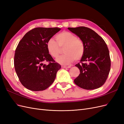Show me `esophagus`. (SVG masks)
Returning a JSON list of instances; mask_svg holds the SVG:
<instances>
[{"label": "esophagus", "instance_id": "1", "mask_svg": "<svg viewBox=\"0 0 124 124\" xmlns=\"http://www.w3.org/2000/svg\"><path fill=\"white\" fill-rule=\"evenodd\" d=\"M62 68H70V66H62Z\"/></svg>", "mask_w": 124, "mask_h": 124}]
</instances>
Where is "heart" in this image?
Wrapping results in <instances>:
<instances>
[{"mask_svg": "<svg viewBox=\"0 0 124 124\" xmlns=\"http://www.w3.org/2000/svg\"><path fill=\"white\" fill-rule=\"evenodd\" d=\"M57 42L52 38L48 40L46 48L48 53L53 57H58L61 48L65 47L63 53L65 54L60 56L56 62L61 65H68L74 59H81L84 53L85 47L83 41L77 36L69 31H62L56 36Z\"/></svg>", "mask_w": 124, "mask_h": 124, "instance_id": "obj_1", "label": "heart"}]
</instances>
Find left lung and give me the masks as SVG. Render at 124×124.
I'll list each match as a JSON object with an SVG mask.
<instances>
[{
	"label": "left lung",
	"instance_id": "8db88e82",
	"mask_svg": "<svg viewBox=\"0 0 124 124\" xmlns=\"http://www.w3.org/2000/svg\"><path fill=\"white\" fill-rule=\"evenodd\" d=\"M68 29L83 41L85 47L81 63L76 65L80 73L74 79L75 84L87 90L100 87L106 82L111 68L109 51L106 42L89 28L80 26Z\"/></svg>",
	"mask_w": 124,
	"mask_h": 124
}]
</instances>
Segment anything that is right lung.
Instances as JSON below:
<instances>
[{
  "label": "right lung",
  "instance_id": "1",
  "mask_svg": "<svg viewBox=\"0 0 124 124\" xmlns=\"http://www.w3.org/2000/svg\"><path fill=\"white\" fill-rule=\"evenodd\" d=\"M61 29L37 27L29 31L18 43L14 63L22 84L32 91L46 89L53 83L61 66L48 53L46 43ZM44 61L49 62L44 64Z\"/></svg>",
  "mask_w": 124,
  "mask_h": 124
}]
</instances>
